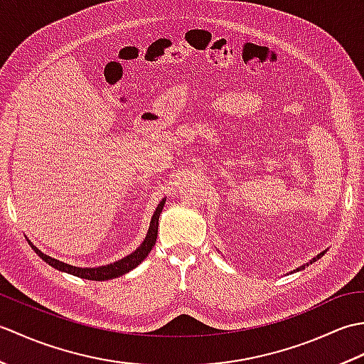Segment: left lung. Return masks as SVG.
<instances>
[{"label": "left lung", "instance_id": "left-lung-1", "mask_svg": "<svg viewBox=\"0 0 364 364\" xmlns=\"http://www.w3.org/2000/svg\"><path fill=\"white\" fill-rule=\"evenodd\" d=\"M323 253H326V252H321V253L318 255V257H316V258H313V259H311L310 262H306V264H304V266H300V267H297V270H301V269H305L306 266H310V264H313V262H314V261H318V259H319L321 257H323Z\"/></svg>", "mask_w": 364, "mask_h": 364}]
</instances>
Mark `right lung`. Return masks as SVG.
Segmentation results:
<instances>
[{
	"label": "right lung",
	"mask_w": 364,
	"mask_h": 364,
	"mask_svg": "<svg viewBox=\"0 0 364 364\" xmlns=\"http://www.w3.org/2000/svg\"><path fill=\"white\" fill-rule=\"evenodd\" d=\"M166 203V198H162L161 202L156 206V211L151 215V220H150V227H149V233H146L145 239L142 241V244L137 247V249L129 253L128 257L122 258L115 262H111V264H106V266H100V267H76V266H70L67 264V262L59 261L56 258H51L48 255L42 253L41 250L37 249L36 245L31 244L29 245L33 247L34 252L41 257L45 262H48L50 266H53L54 269L58 270H63V272L67 274H72L76 275L80 278H86V280H95V282H103V280H111V278H117L123 274L129 272V270H133L134 267H137L141 262L149 257V253L151 252L154 242H156V237H158V225H159V215L162 208H164Z\"/></svg>",
	"instance_id": "add662e5"
}]
</instances>
